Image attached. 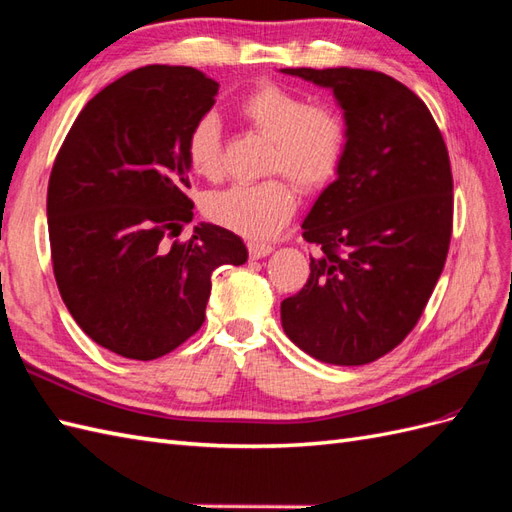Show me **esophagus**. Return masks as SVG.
I'll return each instance as SVG.
<instances>
[{
	"label": "esophagus",
	"instance_id": "34e87169",
	"mask_svg": "<svg viewBox=\"0 0 512 512\" xmlns=\"http://www.w3.org/2000/svg\"><path fill=\"white\" fill-rule=\"evenodd\" d=\"M274 251L272 244L266 242H248V255L253 259H261V257H268Z\"/></svg>",
	"mask_w": 512,
	"mask_h": 512
}]
</instances>
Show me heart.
<instances>
[{
    "label": "heart",
    "mask_w": 512,
    "mask_h": 512,
    "mask_svg": "<svg viewBox=\"0 0 512 512\" xmlns=\"http://www.w3.org/2000/svg\"><path fill=\"white\" fill-rule=\"evenodd\" d=\"M240 114L272 140L266 173L290 176L305 192L322 190L337 175L344 162L348 127L333 108L309 106L305 97L266 84L240 101ZM186 157L194 175L205 179L220 175L222 127L214 112L203 114L192 125ZM289 180L270 177L257 183H233L209 192L203 212L216 225L246 238H268L296 209V190Z\"/></svg>",
    "instance_id": "heart-1"
}]
</instances>
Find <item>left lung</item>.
Returning a JSON list of instances; mask_svg holds the SVG:
<instances>
[{"label": "left lung", "instance_id": "8db88e82", "mask_svg": "<svg viewBox=\"0 0 512 512\" xmlns=\"http://www.w3.org/2000/svg\"><path fill=\"white\" fill-rule=\"evenodd\" d=\"M333 90L348 144L337 179L303 220L322 253L281 303L285 335L333 365H365L413 331L452 235V170L426 103L365 69H281Z\"/></svg>", "mask_w": 512, "mask_h": 512}]
</instances>
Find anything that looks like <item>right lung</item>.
<instances>
[{"label":"right lung","instance_id":"add662e5","mask_svg":"<svg viewBox=\"0 0 512 512\" xmlns=\"http://www.w3.org/2000/svg\"><path fill=\"white\" fill-rule=\"evenodd\" d=\"M218 82L192 67L151 64L86 103L47 188L51 261L80 329L116 355L151 361L201 329L212 272L242 266V238L192 220L186 142L212 110Z\"/></svg>","mask_w":512,"mask_h":512}]
</instances>
